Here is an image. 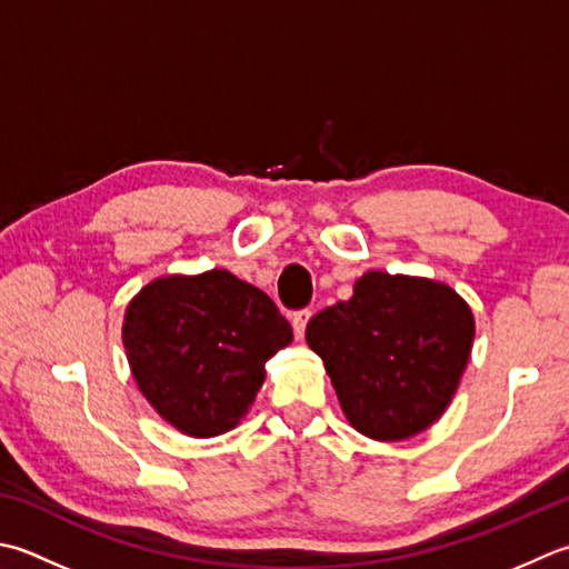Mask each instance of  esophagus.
Returning a JSON list of instances; mask_svg holds the SVG:
<instances>
[{"mask_svg": "<svg viewBox=\"0 0 569 569\" xmlns=\"http://www.w3.org/2000/svg\"><path fill=\"white\" fill-rule=\"evenodd\" d=\"M308 320H310V310H308V308H303V310H296V313L291 316V322H293V332H296V338H298V340L303 338V332H306Z\"/></svg>", "mask_w": 569, "mask_h": 569, "instance_id": "1", "label": "esophagus"}]
</instances>
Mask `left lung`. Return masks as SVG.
Returning a JSON list of instances; mask_svg holds the SVG:
<instances>
[{
  "instance_id": "8db88e82",
  "label": "left lung",
  "mask_w": 569,
  "mask_h": 569,
  "mask_svg": "<svg viewBox=\"0 0 569 569\" xmlns=\"http://www.w3.org/2000/svg\"><path fill=\"white\" fill-rule=\"evenodd\" d=\"M345 417L365 437L399 441L449 407L473 342L471 308L427 278L365 273L350 300L308 320Z\"/></svg>"
}]
</instances>
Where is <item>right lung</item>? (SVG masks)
Wrapping results in <instances>:
<instances>
[{
    "mask_svg": "<svg viewBox=\"0 0 569 569\" xmlns=\"http://www.w3.org/2000/svg\"><path fill=\"white\" fill-rule=\"evenodd\" d=\"M291 340L273 300L229 271L152 281L122 326L140 392L189 437L237 425L266 380V362Z\"/></svg>",
    "mask_w": 569,
    "mask_h": 569,
    "instance_id": "right-lung-1",
    "label": "right lung"
}]
</instances>
